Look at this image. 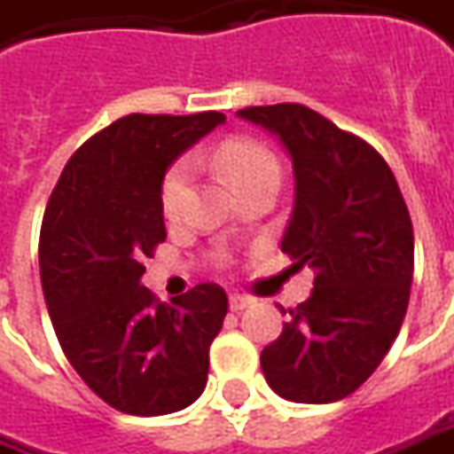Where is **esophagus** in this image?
I'll list each match as a JSON object with an SVG mask.
<instances>
[{
    "instance_id": "obj_1",
    "label": "esophagus",
    "mask_w": 454,
    "mask_h": 454,
    "mask_svg": "<svg viewBox=\"0 0 454 454\" xmlns=\"http://www.w3.org/2000/svg\"><path fill=\"white\" fill-rule=\"evenodd\" d=\"M254 304V299L251 296H243V294H231L228 296V306H231V311H243L246 306Z\"/></svg>"
}]
</instances>
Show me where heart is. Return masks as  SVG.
I'll return each mask as SVG.
<instances>
[{"instance_id":"1","label":"heart","mask_w":454,"mask_h":454,"mask_svg":"<svg viewBox=\"0 0 454 454\" xmlns=\"http://www.w3.org/2000/svg\"><path fill=\"white\" fill-rule=\"evenodd\" d=\"M213 158L236 191H243L258 180H278V163L274 153L251 137H226L223 143H218ZM191 178H193L191 158H180L168 168L160 185V206L168 218H176L183 211Z\"/></svg>"}]
</instances>
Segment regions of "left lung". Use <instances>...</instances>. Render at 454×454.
<instances>
[{"instance_id": "obj_1", "label": "left lung", "mask_w": 454, "mask_h": 454, "mask_svg": "<svg viewBox=\"0 0 454 454\" xmlns=\"http://www.w3.org/2000/svg\"><path fill=\"white\" fill-rule=\"evenodd\" d=\"M281 140L294 165V211L281 251L317 271L261 352L278 397L326 404L380 367L410 304L414 236L395 173L362 137L296 102L239 110Z\"/></svg>"}]
</instances>
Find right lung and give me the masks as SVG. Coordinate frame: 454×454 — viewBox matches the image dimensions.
Wrapping results in <instances>:
<instances>
[{
	"label": "right lung",
	"mask_w": 454,
	"mask_h": 454,
	"mask_svg": "<svg viewBox=\"0 0 454 454\" xmlns=\"http://www.w3.org/2000/svg\"><path fill=\"white\" fill-rule=\"evenodd\" d=\"M223 120V113L115 120L67 160L47 203L40 274L50 319L82 382L120 412H178L206 389L226 291L198 284L160 304L140 278L143 258L165 241L163 176Z\"/></svg>",
	"instance_id": "obj_1"
}]
</instances>
